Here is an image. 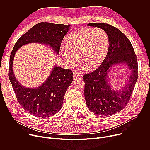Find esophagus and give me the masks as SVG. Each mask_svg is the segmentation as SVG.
Segmentation results:
<instances>
[{
    "label": "esophagus",
    "mask_w": 150,
    "mask_h": 150,
    "mask_svg": "<svg viewBox=\"0 0 150 150\" xmlns=\"http://www.w3.org/2000/svg\"><path fill=\"white\" fill-rule=\"evenodd\" d=\"M73 75H74V78H79V77L81 76V75L78 72H74L73 73Z\"/></svg>",
    "instance_id": "esophagus-1"
}]
</instances>
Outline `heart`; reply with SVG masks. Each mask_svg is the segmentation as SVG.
<instances>
[{
    "label": "heart",
    "instance_id": "obj_1",
    "mask_svg": "<svg viewBox=\"0 0 150 150\" xmlns=\"http://www.w3.org/2000/svg\"><path fill=\"white\" fill-rule=\"evenodd\" d=\"M110 38L108 34L100 28H85L73 32L65 40L61 47L62 57L69 65L77 60L87 69L99 67L108 53Z\"/></svg>",
    "mask_w": 150,
    "mask_h": 150
}]
</instances>
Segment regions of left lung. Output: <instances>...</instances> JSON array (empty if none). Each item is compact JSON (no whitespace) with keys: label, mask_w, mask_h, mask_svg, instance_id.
Masks as SVG:
<instances>
[{"label":"left lung","mask_w":150,"mask_h":150,"mask_svg":"<svg viewBox=\"0 0 150 150\" xmlns=\"http://www.w3.org/2000/svg\"><path fill=\"white\" fill-rule=\"evenodd\" d=\"M90 27L105 30L110 38L105 59L95 71L83 75L84 96L88 109L100 116H110L121 111L130 100L138 79V62L131 41L117 28L104 23H90ZM123 64L130 72L128 82L121 89H113L108 74L114 67Z\"/></svg>","instance_id":"1"}]
</instances>
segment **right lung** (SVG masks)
<instances>
[{
    "label": "right lung",
    "mask_w": 150,
    "mask_h": 150,
    "mask_svg": "<svg viewBox=\"0 0 150 150\" xmlns=\"http://www.w3.org/2000/svg\"><path fill=\"white\" fill-rule=\"evenodd\" d=\"M71 27L69 24L38 23L21 36L13 47L9 60V80L19 103L32 115L50 117L61 109L64 96L73 81V73L54 65L48 78L40 86L25 87L19 82L13 71L15 53L25 45L39 43L50 47L59 54L62 41Z\"/></svg>",
    "instance_id": "obj_1"
}]
</instances>
